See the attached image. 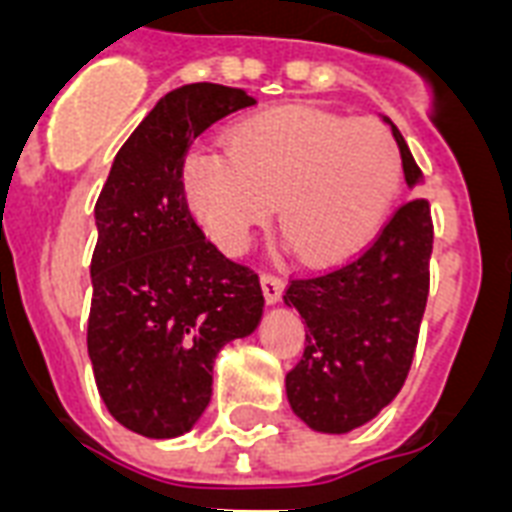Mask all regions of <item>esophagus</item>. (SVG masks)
Returning <instances> with one entry per match:
<instances>
[{
	"mask_svg": "<svg viewBox=\"0 0 512 512\" xmlns=\"http://www.w3.org/2000/svg\"><path fill=\"white\" fill-rule=\"evenodd\" d=\"M260 284H263V295H265V303L273 305V303H279V297L281 292H284V279L281 276H276V273H263L260 276Z\"/></svg>",
	"mask_w": 512,
	"mask_h": 512,
	"instance_id": "34e87169",
	"label": "esophagus"
}]
</instances>
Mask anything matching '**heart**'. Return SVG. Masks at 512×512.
<instances>
[{
	"label": "heart",
	"mask_w": 512,
	"mask_h": 512,
	"mask_svg": "<svg viewBox=\"0 0 512 512\" xmlns=\"http://www.w3.org/2000/svg\"><path fill=\"white\" fill-rule=\"evenodd\" d=\"M401 185L388 127L311 106L260 111L228 132V146L196 148L183 167L193 217L223 252H241L276 220L308 265L356 255L377 236Z\"/></svg>",
	"instance_id": "1"
}]
</instances>
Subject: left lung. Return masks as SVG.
I'll use <instances>...</instances> for the list:
<instances>
[{
  "mask_svg": "<svg viewBox=\"0 0 512 512\" xmlns=\"http://www.w3.org/2000/svg\"><path fill=\"white\" fill-rule=\"evenodd\" d=\"M409 188L422 185L412 151L388 116ZM433 223L425 199L396 209L377 241L337 271L295 279L284 305L305 319V353L287 374L292 412L319 433H348L398 396L428 303Z\"/></svg>",
  "mask_w": 512,
  "mask_h": 512,
  "instance_id": "obj_1",
  "label": "left lung"
}]
</instances>
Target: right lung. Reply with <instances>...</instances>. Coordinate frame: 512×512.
I'll use <instances>...</instances> for the list:
<instances>
[{"label": "right lung", "mask_w": 512, "mask_h": 512, "mask_svg": "<svg viewBox=\"0 0 512 512\" xmlns=\"http://www.w3.org/2000/svg\"><path fill=\"white\" fill-rule=\"evenodd\" d=\"M249 106L252 95L223 84L167 92L119 148L95 204L87 353L111 417L146 438L199 422L217 353L263 319L257 273L217 252L183 193L193 140Z\"/></svg>", "instance_id": "add662e5"}]
</instances>
